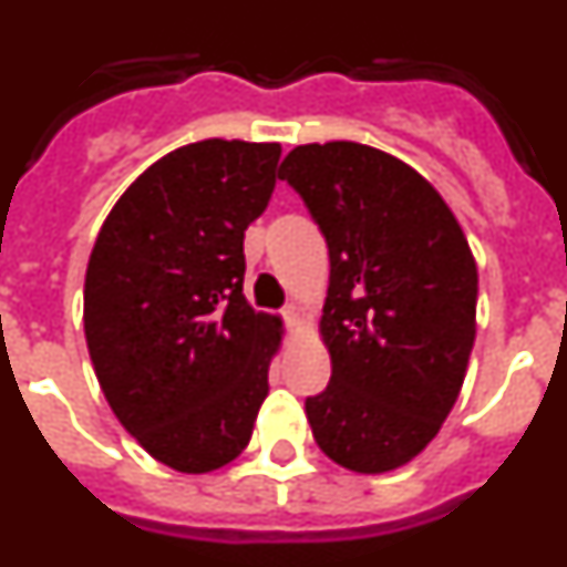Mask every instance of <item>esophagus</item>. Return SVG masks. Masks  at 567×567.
<instances>
[{
    "label": "esophagus",
    "instance_id": "esophagus-1",
    "mask_svg": "<svg viewBox=\"0 0 567 567\" xmlns=\"http://www.w3.org/2000/svg\"><path fill=\"white\" fill-rule=\"evenodd\" d=\"M284 318H287L289 323H298V318H300V309L295 307V303H289V307H284Z\"/></svg>",
    "mask_w": 567,
    "mask_h": 567
}]
</instances>
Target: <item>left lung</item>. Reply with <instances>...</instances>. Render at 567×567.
<instances>
[{
  "label": "left lung",
  "mask_w": 567,
  "mask_h": 567,
  "mask_svg": "<svg viewBox=\"0 0 567 567\" xmlns=\"http://www.w3.org/2000/svg\"><path fill=\"white\" fill-rule=\"evenodd\" d=\"M278 178L329 247L320 334L329 385L307 398L320 452L360 474L417 457L463 389L477 334V264L417 169L354 142L300 144Z\"/></svg>",
  "instance_id": "1"
}]
</instances>
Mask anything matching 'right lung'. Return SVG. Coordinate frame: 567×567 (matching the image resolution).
Returning a JSON list of instances; mask_svg holds the SVG:
<instances>
[{
    "label": "right lung",
    "mask_w": 567,
    "mask_h": 567,
    "mask_svg": "<svg viewBox=\"0 0 567 567\" xmlns=\"http://www.w3.org/2000/svg\"><path fill=\"white\" fill-rule=\"evenodd\" d=\"M280 144L207 138L144 169L110 209L84 278L99 385L144 452L182 474L233 463L269 392L280 318L244 298V233Z\"/></svg>",
    "instance_id": "right-lung-1"
}]
</instances>
